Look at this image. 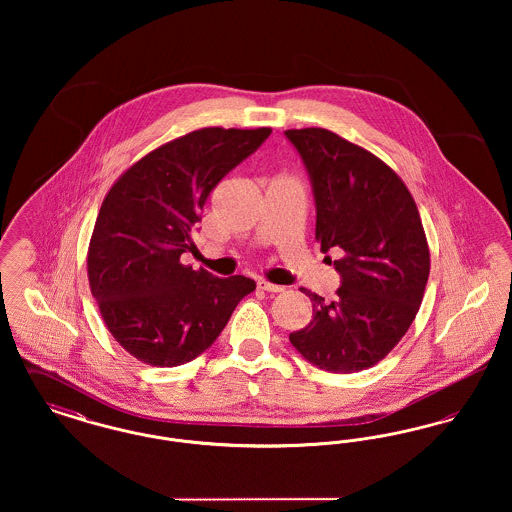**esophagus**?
I'll return each mask as SVG.
<instances>
[{
  "mask_svg": "<svg viewBox=\"0 0 512 512\" xmlns=\"http://www.w3.org/2000/svg\"><path fill=\"white\" fill-rule=\"evenodd\" d=\"M257 290L267 293H280L284 292L282 286H276V284H270L267 280H257Z\"/></svg>",
  "mask_w": 512,
  "mask_h": 512,
  "instance_id": "obj_1",
  "label": "esophagus"
}]
</instances>
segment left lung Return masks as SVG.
I'll return each instance as SVG.
<instances>
[{
    "label": "left lung",
    "mask_w": 512,
    "mask_h": 512,
    "mask_svg": "<svg viewBox=\"0 0 512 512\" xmlns=\"http://www.w3.org/2000/svg\"><path fill=\"white\" fill-rule=\"evenodd\" d=\"M311 176L320 251H340L334 301L307 293L313 320L293 347L328 372L380 363L407 334L430 276V249L405 182L380 157L326 128L286 130Z\"/></svg>",
    "instance_id": "left-lung-1"
}]
</instances>
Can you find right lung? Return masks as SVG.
<instances>
[{
	"label": "right lung",
	"instance_id": "right-lung-1",
	"mask_svg": "<svg viewBox=\"0 0 512 512\" xmlns=\"http://www.w3.org/2000/svg\"><path fill=\"white\" fill-rule=\"evenodd\" d=\"M272 128L209 126L149 151L115 180L88 247L99 313L122 349L151 366L188 363L213 345L236 305L255 290L242 274L217 278L180 263L220 180Z\"/></svg>",
	"mask_w": 512,
	"mask_h": 512
}]
</instances>
